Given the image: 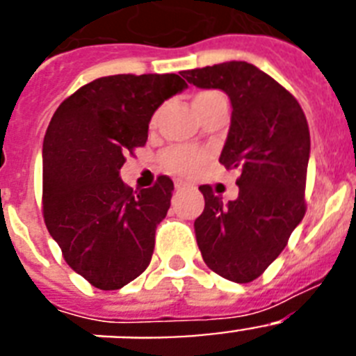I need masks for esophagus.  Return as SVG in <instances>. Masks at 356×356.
Listing matches in <instances>:
<instances>
[{
    "label": "esophagus",
    "mask_w": 356,
    "mask_h": 356,
    "mask_svg": "<svg viewBox=\"0 0 356 356\" xmlns=\"http://www.w3.org/2000/svg\"><path fill=\"white\" fill-rule=\"evenodd\" d=\"M175 187H176V188H185V187H188V184H187V181L176 180V181H175Z\"/></svg>",
    "instance_id": "esophagus-1"
}]
</instances>
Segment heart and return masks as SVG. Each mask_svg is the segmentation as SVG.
Returning <instances> with one entry per match:
<instances>
[{"instance_id": "obj_1", "label": "heart", "mask_w": 356, "mask_h": 356, "mask_svg": "<svg viewBox=\"0 0 356 356\" xmlns=\"http://www.w3.org/2000/svg\"><path fill=\"white\" fill-rule=\"evenodd\" d=\"M216 96H221L219 92H212V90H207V92H200L194 96L193 99V108L196 110V114L200 112V108L205 103H209L210 99H213ZM159 114L151 119V124H155ZM207 160L205 151L197 149V147H188V146H176L169 147L165 153L162 155V163L169 171L178 172V175H193L201 163Z\"/></svg>"}]
</instances>
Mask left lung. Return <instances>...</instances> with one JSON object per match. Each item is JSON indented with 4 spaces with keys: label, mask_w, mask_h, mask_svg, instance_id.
<instances>
[{
    "label": "left lung",
    "mask_w": 356,
    "mask_h": 356,
    "mask_svg": "<svg viewBox=\"0 0 356 356\" xmlns=\"http://www.w3.org/2000/svg\"><path fill=\"white\" fill-rule=\"evenodd\" d=\"M200 89L229 97L232 119L219 162L238 169L237 200L222 203L201 185L205 210L194 221L203 260L237 284L259 278L276 260L305 216L310 131L300 103L248 62L184 71Z\"/></svg>",
    "instance_id": "obj_1"
}]
</instances>
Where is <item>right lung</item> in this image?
Wrapping results in <instances>:
<instances>
[{
    "label": "right lung",
    "mask_w": 356,
    "mask_h": 356,
    "mask_svg": "<svg viewBox=\"0 0 356 356\" xmlns=\"http://www.w3.org/2000/svg\"><path fill=\"white\" fill-rule=\"evenodd\" d=\"M187 89L178 74L103 76L69 96L42 144V212L65 262L102 291H118L149 266L155 229L175 185L122 184L124 156L146 144L165 99Z\"/></svg>",
    "instance_id": "obj_1"
}]
</instances>
